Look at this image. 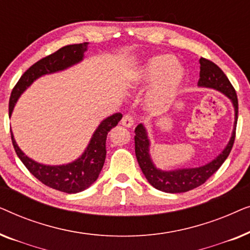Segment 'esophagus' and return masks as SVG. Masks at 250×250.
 I'll return each instance as SVG.
<instances>
[{
	"label": "esophagus",
	"mask_w": 250,
	"mask_h": 250,
	"mask_svg": "<svg viewBox=\"0 0 250 250\" xmlns=\"http://www.w3.org/2000/svg\"><path fill=\"white\" fill-rule=\"evenodd\" d=\"M122 125L125 126V127H132L134 125V118H133V116L129 114L124 115V117L122 118Z\"/></svg>",
	"instance_id": "1"
}]
</instances>
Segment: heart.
I'll list each match as a JSON object with an SVG mask.
<instances>
[{
    "label": "heart",
    "instance_id": "b5f03b06",
    "mask_svg": "<svg viewBox=\"0 0 250 250\" xmlns=\"http://www.w3.org/2000/svg\"><path fill=\"white\" fill-rule=\"evenodd\" d=\"M184 77V71L172 54H159L146 61L136 75L140 82H156V87L150 94L148 105L153 111L165 109L175 95Z\"/></svg>",
    "mask_w": 250,
    "mask_h": 250
}]
</instances>
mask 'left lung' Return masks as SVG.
Here are the masks:
<instances>
[{
	"instance_id": "1",
	"label": "left lung",
	"mask_w": 250,
	"mask_h": 250,
	"mask_svg": "<svg viewBox=\"0 0 250 250\" xmlns=\"http://www.w3.org/2000/svg\"><path fill=\"white\" fill-rule=\"evenodd\" d=\"M200 78L198 82L199 86L211 87L215 90H218L222 93L227 95L233 104L235 111V121L234 128L232 132V136L230 142L227 146V148L223 150V152L220 156L216 157L213 162H210L207 165L197 167V168H181L175 170H165L157 169L153 165L149 156V140L146 136V128L142 124L138 125L135 127V156L138 159V163L141 167L146 179L157 190L164 191V192L169 193H181L187 192L198 188L201 184H204L216 170L222 166V164L225 162L228 156L230 155L232 146H233L235 139V129H237V121H238V97L235 93L234 87L229 81L220 67L215 64L213 61L200 58Z\"/></svg>"
}]
</instances>
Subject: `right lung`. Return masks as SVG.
Returning a JSON list of instances; mask_svg holds the SVG:
<instances>
[{
	"label": "right lung",
	"mask_w": 250,
	"mask_h": 250,
	"mask_svg": "<svg viewBox=\"0 0 250 250\" xmlns=\"http://www.w3.org/2000/svg\"><path fill=\"white\" fill-rule=\"evenodd\" d=\"M87 50V43L70 44L61 47L56 52L46 56L29 67L18 83L15 85L9 101V116H11L13 107L20 94L33 83L36 78L45 74L63 70L83 59L84 52ZM123 117L122 114H115L105 118L94 132L86 150L81 158L74 163L61 166H46L28 158L15 141L11 133V140L17 156L19 157L26 168L45 186L66 193L81 192L95 182L104 167L105 159V140L108 132L118 124Z\"/></svg>",
	"instance_id": "1"
}]
</instances>
